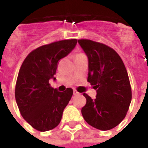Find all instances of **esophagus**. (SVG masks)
<instances>
[{
	"label": "esophagus",
	"mask_w": 148,
	"mask_h": 148,
	"mask_svg": "<svg viewBox=\"0 0 148 148\" xmlns=\"http://www.w3.org/2000/svg\"><path fill=\"white\" fill-rule=\"evenodd\" d=\"M73 94H74V95H79V94H80V93H79V92H78V91H76V90H73Z\"/></svg>",
	"instance_id": "esophagus-1"
}]
</instances>
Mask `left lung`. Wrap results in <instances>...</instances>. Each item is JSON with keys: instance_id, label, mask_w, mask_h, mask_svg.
Segmentation results:
<instances>
[{"instance_id": "left-lung-1", "label": "left lung", "mask_w": 148, "mask_h": 148, "mask_svg": "<svg viewBox=\"0 0 148 148\" xmlns=\"http://www.w3.org/2000/svg\"><path fill=\"white\" fill-rule=\"evenodd\" d=\"M78 42L88 58L87 82L96 90L94 99L83 94L87 102L82 116L96 129H113L125 119L131 102L126 68L118 53L108 46L87 39Z\"/></svg>"}]
</instances>
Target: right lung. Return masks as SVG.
<instances>
[{
  "instance_id": "right-lung-1",
  "label": "right lung",
  "mask_w": 148,
  "mask_h": 148,
  "mask_svg": "<svg viewBox=\"0 0 148 148\" xmlns=\"http://www.w3.org/2000/svg\"><path fill=\"white\" fill-rule=\"evenodd\" d=\"M77 39L63 40L32 51L18 73L15 100L23 118L35 130L44 132L59 125L63 111L73 93L72 88L59 92L50 87L60 59L71 53Z\"/></svg>"
}]
</instances>
